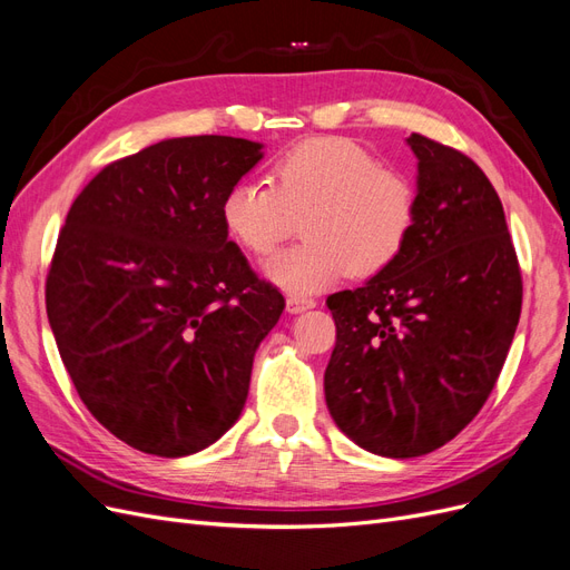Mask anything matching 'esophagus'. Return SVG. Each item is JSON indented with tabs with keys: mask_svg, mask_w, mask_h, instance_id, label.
Instances as JSON below:
<instances>
[{
	"mask_svg": "<svg viewBox=\"0 0 570 570\" xmlns=\"http://www.w3.org/2000/svg\"><path fill=\"white\" fill-rule=\"evenodd\" d=\"M309 307H315V301L307 296H298V293L296 296H288V301H286V309L291 312V315H298V312H305Z\"/></svg>",
	"mask_w": 570,
	"mask_h": 570,
	"instance_id": "esophagus-1",
	"label": "esophagus"
}]
</instances>
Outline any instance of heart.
Wrapping results in <instances>:
<instances>
[{
  "label": "heart",
  "instance_id": "obj_1",
  "mask_svg": "<svg viewBox=\"0 0 570 570\" xmlns=\"http://www.w3.org/2000/svg\"><path fill=\"white\" fill-rule=\"evenodd\" d=\"M269 181H236L219 217L232 242L258 258L301 217L305 242L265 265L267 277L291 293L332 286L347 272L376 277L405 253L419 223L416 181L345 137L291 146L272 163Z\"/></svg>",
  "mask_w": 570,
  "mask_h": 570
}]
</instances>
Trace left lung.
Segmentation results:
<instances>
[{
	"label": "left lung",
	"instance_id": "8db88e82",
	"mask_svg": "<svg viewBox=\"0 0 570 570\" xmlns=\"http://www.w3.org/2000/svg\"><path fill=\"white\" fill-rule=\"evenodd\" d=\"M419 223L405 253L355 291L326 298L336 345L324 395L364 450L419 456L471 424L500 379L523 282L502 200L452 146L412 135Z\"/></svg>",
	"mask_w": 570,
	"mask_h": 570
}]
</instances>
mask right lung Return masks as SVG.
Masks as SVG:
<instances>
[{"mask_svg": "<svg viewBox=\"0 0 570 570\" xmlns=\"http://www.w3.org/2000/svg\"><path fill=\"white\" fill-rule=\"evenodd\" d=\"M261 149L219 135L146 146L91 177L59 232L47 315L61 360L91 416L146 454L198 452L234 424L286 307L219 217Z\"/></svg>", "mask_w": 570, "mask_h": 570, "instance_id": "add662e5", "label": "right lung"}]
</instances>
